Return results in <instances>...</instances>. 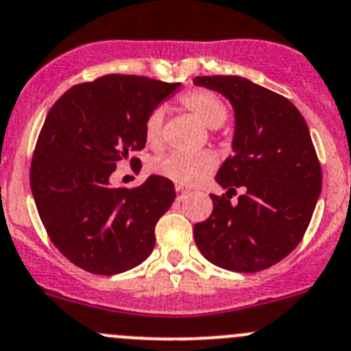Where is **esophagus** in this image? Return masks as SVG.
<instances>
[{
  "instance_id": "obj_1",
  "label": "esophagus",
  "mask_w": 351,
  "mask_h": 351,
  "mask_svg": "<svg viewBox=\"0 0 351 351\" xmlns=\"http://www.w3.org/2000/svg\"><path fill=\"white\" fill-rule=\"evenodd\" d=\"M176 193H178V195H176V200H178V202H183V200L189 197V190H183L182 186H176Z\"/></svg>"
}]
</instances>
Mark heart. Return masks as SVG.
Segmentation results:
<instances>
[{"instance_id":"b5f03b06","label":"heart","mask_w":351,"mask_h":351,"mask_svg":"<svg viewBox=\"0 0 351 351\" xmlns=\"http://www.w3.org/2000/svg\"><path fill=\"white\" fill-rule=\"evenodd\" d=\"M180 106L192 114L207 128H217L228 117L226 103L217 94L207 89H192L182 94ZM162 110L151 111L145 120L144 134L149 147H161L162 144ZM216 169V158L209 152H193V154H168L152 162V171L173 183L182 186L197 185L206 180Z\"/></svg>"}]
</instances>
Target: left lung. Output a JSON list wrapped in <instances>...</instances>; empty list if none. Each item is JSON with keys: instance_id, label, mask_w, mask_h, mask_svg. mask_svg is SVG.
<instances>
[{"instance_id": "1", "label": "left lung", "mask_w": 351, "mask_h": 351, "mask_svg": "<svg viewBox=\"0 0 351 351\" xmlns=\"http://www.w3.org/2000/svg\"><path fill=\"white\" fill-rule=\"evenodd\" d=\"M234 108L233 154L216 182L213 214L193 226L200 254L228 271L257 273L274 266L302 241L322 186V171L300 111L281 94L234 75L195 77ZM243 188L239 202L231 195Z\"/></svg>"}]
</instances>
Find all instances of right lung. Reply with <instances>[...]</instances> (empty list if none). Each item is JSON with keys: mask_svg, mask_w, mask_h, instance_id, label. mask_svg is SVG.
Returning <instances> with one entry per match:
<instances>
[{"mask_svg": "<svg viewBox=\"0 0 351 351\" xmlns=\"http://www.w3.org/2000/svg\"><path fill=\"white\" fill-rule=\"evenodd\" d=\"M180 84L111 73L73 85L47 113L30 162V189L54 247L80 269L101 276L142 264L154 228L175 200V185L147 176L111 186L117 165L145 147V120ZM141 171V168H138Z\"/></svg>", "mask_w": 351, "mask_h": 351, "instance_id": "add662e5", "label": "right lung"}]
</instances>
